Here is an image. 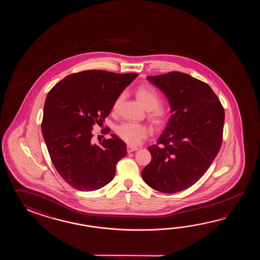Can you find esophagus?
Returning <instances> with one entry per match:
<instances>
[{"mask_svg": "<svg viewBox=\"0 0 260 260\" xmlns=\"http://www.w3.org/2000/svg\"><path fill=\"white\" fill-rule=\"evenodd\" d=\"M138 147H136V146H131V145H127L128 153H130V152H133V151H136V150H138Z\"/></svg>", "mask_w": 260, "mask_h": 260, "instance_id": "obj_1", "label": "esophagus"}]
</instances>
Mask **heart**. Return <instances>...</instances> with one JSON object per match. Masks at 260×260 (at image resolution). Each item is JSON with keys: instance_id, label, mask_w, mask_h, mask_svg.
<instances>
[{"instance_id": "1", "label": "heart", "mask_w": 260, "mask_h": 260, "mask_svg": "<svg viewBox=\"0 0 260 260\" xmlns=\"http://www.w3.org/2000/svg\"><path fill=\"white\" fill-rule=\"evenodd\" d=\"M122 94L117 98L116 101L113 105V109L116 110L120 101L122 100ZM137 98L140 104L149 112V118L151 121L160 124L164 122L166 113L160 108L161 100L157 91L150 85H142L139 86L137 90ZM117 134L123 141L130 145L138 144L143 139L148 133L147 127L138 122H123L119 125L116 129Z\"/></svg>"}]
</instances>
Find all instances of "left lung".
Instances as JSON below:
<instances>
[{
	"label": "left lung",
	"instance_id": "1",
	"mask_svg": "<svg viewBox=\"0 0 260 260\" xmlns=\"http://www.w3.org/2000/svg\"><path fill=\"white\" fill-rule=\"evenodd\" d=\"M147 80L166 94L171 115L157 144L148 148L151 161L141 175L150 188L175 193L197 182L215 160L225 112L210 86L186 73L168 72Z\"/></svg>",
	"mask_w": 260,
	"mask_h": 260
}]
</instances>
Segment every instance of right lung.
<instances>
[{
	"label": "right lung",
	"instance_id": "right-lung-1",
	"mask_svg": "<svg viewBox=\"0 0 260 260\" xmlns=\"http://www.w3.org/2000/svg\"><path fill=\"white\" fill-rule=\"evenodd\" d=\"M138 75L84 71L50 90L42 132L56 171L73 188L93 191L114 178L117 162L127 154L126 144L111 134L98 146L92 143V130L95 122L103 124L117 98Z\"/></svg>",
	"mask_w": 260,
	"mask_h": 260
}]
</instances>
